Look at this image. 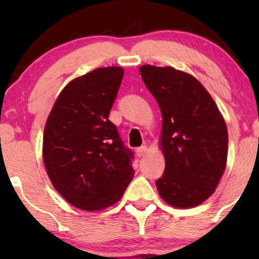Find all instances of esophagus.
Listing matches in <instances>:
<instances>
[{
	"label": "esophagus",
	"mask_w": 259,
	"mask_h": 259,
	"mask_svg": "<svg viewBox=\"0 0 259 259\" xmlns=\"http://www.w3.org/2000/svg\"><path fill=\"white\" fill-rule=\"evenodd\" d=\"M147 152V147L146 146H141V147H138L136 148V154H138V157H142L145 156Z\"/></svg>",
	"instance_id": "obj_1"
}]
</instances>
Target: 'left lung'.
<instances>
[{
	"label": "left lung",
	"instance_id": "1",
	"mask_svg": "<svg viewBox=\"0 0 259 259\" xmlns=\"http://www.w3.org/2000/svg\"><path fill=\"white\" fill-rule=\"evenodd\" d=\"M141 78L162 112L164 173L156 180L160 197L179 208L206 201L227 164L228 130L206 89L171 67L142 65Z\"/></svg>",
	"mask_w": 259,
	"mask_h": 259
}]
</instances>
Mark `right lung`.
<instances>
[{"label": "right lung", "instance_id": "1", "mask_svg": "<svg viewBox=\"0 0 259 259\" xmlns=\"http://www.w3.org/2000/svg\"><path fill=\"white\" fill-rule=\"evenodd\" d=\"M124 70L99 68L59 94L44 133V162L59 195L84 210L120 200L134 177V153L108 119Z\"/></svg>", "mask_w": 259, "mask_h": 259}]
</instances>
